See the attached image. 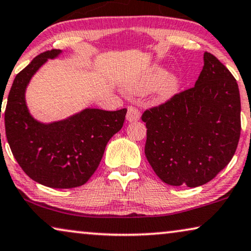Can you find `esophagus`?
<instances>
[{"instance_id":"esophagus-1","label":"esophagus","mask_w":251,"mask_h":251,"mask_svg":"<svg viewBox=\"0 0 251 251\" xmlns=\"http://www.w3.org/2000/svg\"><path fill=\"white\" fill-rule=\"evenodd\" d=\"M141 115L139 109L134 108V107H128V110H127V115H126V121L129 123H134L137 122L140 119Z\"/></svg>"}]
</instances>
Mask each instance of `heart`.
Here are the masks:
<instances>
[{
  "instance_id": "b5f03b06",
  "label": "heart",
  "mask_w": 251,
  "mask_h": 251,
  "mask_svg": "<svg viewBox=\"0 0 251 251\" xmlns=\"http://www.w3.org/2000/svg\"><path fill=\"white\" fill-rule=\"evenodd\" d=\"M181 77L176 74H168L162 67L156 66L127 84V90L133 94H143L154 90L153 101L162 104L171 101L181 87Z\"/></svg>"
}]
</instances>
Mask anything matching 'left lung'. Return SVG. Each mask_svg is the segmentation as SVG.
I'll return each instance as SVG.
<instances>
[{"label": "left lung", "instance_id": "1", "mask_svg": "<svg viewBox=\"0 0 251 251\" xmlns=\"http://www.w3.org/2000/svg\"><path fill=\"white\" fill-rule=\"evenodd\" d=\"M238 84L228 69L209 52L195 87L147 110L144 152L166 184L197 188L226 167L241 130Z\"/></svg>", "mask_w": 251, "mask_h": 251}]
</instances>
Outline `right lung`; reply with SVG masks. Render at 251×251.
<instances>
[{
    "label": "right lung",
    "mask_w": 251,
    "mask_h": 251,
    "mask_svg": "<svg viewBox=\"0 0 251 251\" xmlns=\"http://www.w3.org/2000/svg\"><path fill=\"white\" fill-rule=\"evenodd\" d=\"M61 53V50L43 52L16 76L4 123L13 157L31 179L49 188L72 189L85 184L97 171L109 140L124 124L127 109L85 108L51 123L35 118L26 102L27 87L49 59Z\"/></svg>",
    "instance_id": "obj_1"
}]
</instances>
